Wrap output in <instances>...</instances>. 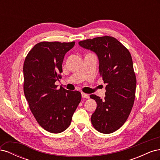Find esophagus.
Returning a JSON list of instances; mask_svg holds the SVG:
<instances>
[{
  "mask_svg": "<svg viewBox=\"0 0 160 160\" xmlns=\"http://www.w3.org/2000/svg\"><path fill=\"white\" fill-rule=\"evenodd\" d=\"M81 95H82V98H85V99H89V95L86 94V93H81Z\"/></svg>",
  "mask_w": 160,
  "mask_h": 160,
  "instance_id": "esophagus-1",
  "label": "esophagus"
}]
</instances>
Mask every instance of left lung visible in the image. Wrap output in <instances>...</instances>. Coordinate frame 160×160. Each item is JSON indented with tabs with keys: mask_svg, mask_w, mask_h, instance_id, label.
I'll return each mask as SVG.
<instances>
[{
	"mask_svg": "<svg viewBox=\"0 0 160 160\" xmlns=\"http://www.w3.org/2000/svg\"><path fill=\"white\" fill-rule=\"evenodd\" d=\"M79 44L98 55L100 76L106 84L103 100L90 95L97 103L91 118L92 125L100 133H113L126 122L134 103L136 77L132 55L126 47L111 36L86 39Z\"/></svg>",
	"mask_w": 160,
	"mask_h": 160,
	"instance_id": "obj_1",
	"label": "left lung"
}]
</instances>
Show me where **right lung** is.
Wrapping results in <instances>:
<instances>
[{"mask_svg":"<svg viewBox=\"0 0 160 160\" xmlns=\"http://www.w3.org/2000/svg\"><path fill=\"white\" fill-rule=\"evenodd\" d=\"M75 42H40L27 54L23 65L24 93L38 123L53 133L64 132L81 99V93L55 82L61 77L65 55Z\"/></svg>","mask_w":160,"mask_h":160,"instance_id":"obj_1","label":"right lung"}]
</instances>
